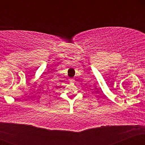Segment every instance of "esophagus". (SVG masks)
<instances>
[{
  "label": "esophagus",
  "instance_id": "1",
  "mask_svg": "<svg viewBox=\"0 0 145 145\" xmlns=\"http://www.w3.org/2000/svg\"><path fill=\"white\" fill-rule=\"evenodd\" d=\"M69 81H70L71 82H75V80L74 79H72V78H70V79H69Z\"/></svg>",
  "mask_w": 145,
  "mask_h": 145
}]
</instances>
